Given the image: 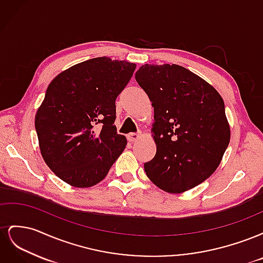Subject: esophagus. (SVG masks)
Here are the masks:
<instances>
[{
  "label": "esophagus",
  "instance_id": "34e87169",
  "mask_svg": "<svg viewBox=\"0 0 263 263\" xmlns=\"http://www.w3.org/2000/svg\"><path fill=\"white\" fill-rule=\"evenodd\" d=\"M140 138V134H136V133H132V134H128L127 135V139H128V141L133 142V141H136Z\"/></svg>",
  "mask_w": 263,
  "mask_h": 263
}]
</instances>
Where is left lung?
<instances>
[{"mask_svg":"<svg viewBox=\"0 0 263 263\" xmlns=\"http://www.w3.org/2000/svg\"><path fill=\"white\" fill-rule=\"evenodd\" d=\"M135 79L155 109L157 153L144 164L148 178L170 193L201 184L217 169L230 139L219 93L178 65H145Z\"/></svg>","mask_w":263,"mask_h":263,"instance_id":"obj_1","label":"left lung"}]
</instances>
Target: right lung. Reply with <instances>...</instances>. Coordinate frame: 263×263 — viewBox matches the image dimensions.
<instances>
[{
	"mask_svg": "<svg viewBox=\"0 0 263 263\" xmlns=\"http://www.w3.org/2000/svg\"><path fill=\"white\" fill-rule=\"evenodd\" d=\"M135 69L127 61L94 58L63 71L47 87L35 128L45 162L62 181L95 185L124 151L126 137L114 125L115 101Z\"/></svg>",
	"mask_w": 263,
	"mask_h": 263,
	"instance_id": "right-lung-1",
	"label": "right lung"
}]
</instances>
